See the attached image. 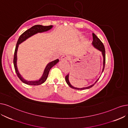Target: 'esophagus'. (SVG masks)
Masks as SVG:
<instances>
[{"instance_id": "esophagus-1", "label": "esophagus", "mask_w": 128, "mask_h": 128, "mask_svg": "<svg viewBox=\"0 0 128 128\" xmlns=\"http://www.w3.org/2000/svg\"><path fill=\"white\" fill-rule=\"evenodd\" d=\"M68 57L67 55H64L61 57L60 60L61 61H64V60H68Z\"/></svg>"}]
</instances>
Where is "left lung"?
I'll return each instance as SVG.
<instances>
[{"label": "left lung", "mask_w": 128, "mask_h": 128, "mask_svg": "<svg viewBox=\"0 0 128 128\" xmlns=\"http://www.w3.org/2000/svg\"><path fill=\"white\" fill-rule=\"evenodd\" d=\"M92 36H93V42H92V45L94 46V48H96V49H97L98 50H99V51H100V52L102 53V56H103V58H104L103 64H104V66H103L102 71V73L104 70V69L105 63H106V54H105L106 51H105L104 46L103 43L101 42V40L98 37H96V36L94 34L92 33ZM65 79H66V82H67V84H68V86H70V87L71 88H72V89H76V90H84V89H89V88H91L92 86H94V84L99 80V79H98L96 81V82L94 84H92V85H91L89 86H87V87H84V88H78L74 87V86H73L72 85L70 84V82L69 81V74L66 76Z\"/></svg>", "instance_id": "8db88e82"}]
</instances>
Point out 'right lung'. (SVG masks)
Instances as JSON below:
<instances>
[{
  "mask_svg": "<svg viewBox=\"0 0 128 128\" xmlns=\"http://www.w3.org/2000/svg\"><path fill=\"white\" fill-rule=\"evenodd\" d=\"M52 27L53 26L52 25L48 26H44L40 25V24L35 25L32 26V28H30V29L27 30L26 31H25L22 34L20 35V36L19 37L17 41L16 48H15V50H14V65L15 71H16L17 76H18V78L20 79V80L24 84H29V85H32V86H37V85L42 84L46 80H47L49 71L51 69V68H52V67H54L55 64H57L59 62V60L58 59H57L54 61H52V62H49L47 65L46 67L44 70V72L43 73L42 76L41 77V78L39 80H36V81H27L25 79H24L22 77V76L20 75L17 67V50H18L19 44H21L22 42H24V40H26L28 38L36 34L38 32H47L48 30L52 29Z\"/></svg>",
  "mask_w": 128,
  "mask_h": 128,
  "instance_id": "add662e5",
  "label": "right lung"
}]
</instances>
